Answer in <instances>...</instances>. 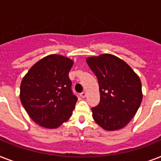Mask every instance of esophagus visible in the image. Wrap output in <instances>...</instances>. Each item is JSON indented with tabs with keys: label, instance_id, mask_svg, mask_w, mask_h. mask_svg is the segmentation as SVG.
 <instances>
[{
	"label": "esophagus",
	"instance_id": "1",
	"mask_svg": "<svg viewBox=\"0 0 161 161\" xmlns=\"http://www.w3.org/2000/svg\"><path fill=\"white\" fill-rule=\"evenodd\" d=\"M86 96H87V93L86 92H83V93H80V97H82V98H85Z\"/></svg>",
	"mask_w": 161,
	"mask_h": 161
}]
</instances>
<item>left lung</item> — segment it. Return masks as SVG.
Wrapping results in <instances>:
<instances>
[{"mask_svg": "<svg viewBox=\"0 0 161 161\" xmlns=\"http://www.w3.org/2000/svg\"><path fill=\"white\" fill-rule=\"evenodd\" d=\"M86 62L98 78L100 92V102L92 108L93 119L108 131L122 129L134 118L142 101L139 76L112 54L89 57Z\"/></svg>", "mask_w": 161, "mask_h": 161, "instance_id": "left-lung-1", "label": "left lung"}]
</instances>
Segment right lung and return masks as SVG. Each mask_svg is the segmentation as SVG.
Wrapping results in <instances>:
<instances>
[{
	"mask_svg": "<svg viewBox=\"0 0 161 161\" xmlns=\"http://www.w3.org/2000/svg\"><path fill=\"white\" fill-rule=\"evenodd\" d=\"M73 61L57 54L42 58L22 78L20 99L28 115L42 127L56 129L73 114L78 98L68 73Z\"/></svg>",
	"mask_w": 161,
	"mask_h": 161,
	"instance_id": "obj_1",
	"label": "right lung"
}]
</instances>
